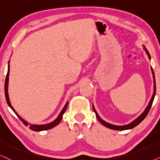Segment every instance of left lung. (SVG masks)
<instances>
[{
	"mask_svg": "<svg viewBox=\"0 0 160 160\" xmlns=\"http://www.w3.org/2000/svg\"><path fill=\"white\" fill-rule=\"evenodd\" d=\"M144 49L145 50V52H146V53L148 54V56L149 59L151 60V56H150V54H149V52H148V50L145 48V47L144 46ZM151 70H152V74H153V83H154V86H153V94L152 95V98H151L150 102H149L148 103V106L146 107V108H145V110L144 111V112L142 113V114L140 115V116L137 117L136 120H134L133 122H131V123H129L128 125H112V124H110V123L108 122H106V121H104L103 120H102V119L100 118V117L99 116L98 112H96V110H95L94 106L92 105V108H93V110H94V112H95V114H96V117L97 118H98V120L100 121V123H102V125H104V126L107 127V128H111V129H113V130H117V131H123V130H128V129H131L133 128H134V127H136L137 125H139V123H140L142 121L144 120V119L146 117V116L148 114L149 111H150L151 109V107L152 106V103H153V99H154V97H155V94H156V84H155V77H154V72H153V68H151Z\"/></svg>",
	"mask_w": 160,
	"mask_h": 160,
	"instance_id": "left-lung-1",
	"label": "left lung"
}]
</instances>
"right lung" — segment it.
I'll return each instance as SVG.
<instances>
[{
    "label": "right lung",
    "mask_w": 160,
    "mask_h": 160,
    "mask_svg": "<svg viewBox=\"0 0 160 160\" xmlns=\"http://www.w3.org/2000/svg\"><path fill=\"white\" fill-rule=\"evenodd\" d=\"M9 64L8 65V72H7V77H6V80H5V86H4V90H5V97H6V100H7V102L8 105H9V106L12 109V111L14 112L15 113L16 115H17L18 118L21 120L22 122L24 125H26V126H28L29 125V128L31 129L32 131H45V130H48V129H51L52 128H54V127H55L56 125H58L59 124L60 121H61L62 118V115H63L64 112H66V108H67V106H68V102H67L65 105V106L63 107V108H62V110L61 111V112L60 113V114L58 115V117H57V118L54 120L53 122H50V123H48V124H45V125H31V124H29L26 121H25L23 120V119H22L21 117L19 116L17 114V112H15V109L13 108V107L12 106L11 103H10V101H9V94H8V83H9Z\"/></svg>",
    "instance_id": "add662e5"
}]
</instances>
